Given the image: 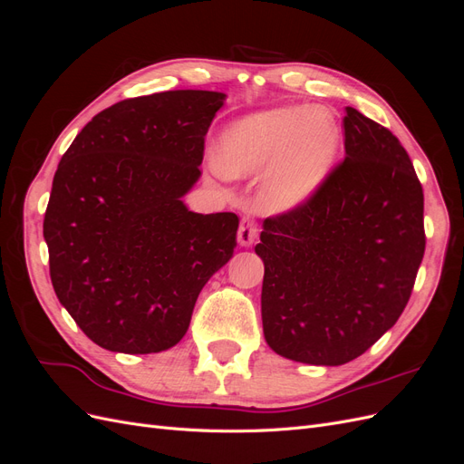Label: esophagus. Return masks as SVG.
Returning a JSON list of instances; mask_svg holds the SVG:
<instances>
[{
	"mask_svg": "<svg viewBox=\"0 0 464 464\" xmlns=\"http://www.w3.org/2000/svg\"><path fill=\"white\" fill-rule=\"evenodd\" d=\"M256 237H257V224L251 218H242L240 230H237V244L249 247L256 242Z\"/></svg>",
	"mask_w": 464,
	"mask_h": 464,
	"instance_id": "obj_1",
	"label": "esophagus"
}]
</instances>
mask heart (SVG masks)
<instances>
[{
  "mask_svg": "<svg viewBox=\"0 0 464 464\" xmlns=\"http://www.w3.org/2000/svg\"><path fill=\"white\" fill-rule=\"evenodd\" d=\"M341 131L323 108H280L232 123L220 139L217 168L224 176L265 172L259 199L269 213L300 207L327 178Z\"/></svg>",
  "mask_w": 464,
  "mask_h": 464,
  "instance_id": "b5f03b06",
  "label": "heart"
}]
</instances>
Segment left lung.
<instances>
[{
	"label": "left lung",
	"instance_id": "1",
	"mask_svg": "<svg viewBox=\"0 0 464 464\" xmlns=\"http://www.w3.org/2000/svg\"><path fill=\"white\" fill-rule=\"evenodd\" d=\"M343 128L344 160L305 203L265 218L256 246L265 341L314 366L354 360L395 325L426 249L409 152L356 108Z\"/></svg>",
	"mask_w": 464,
	"mask_h": 464
}]
</instances>
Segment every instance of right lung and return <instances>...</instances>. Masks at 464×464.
I'll list each match as a JSON object with an SVG mask.
<instances>
[{
	"instance_id": "1",
	"label": "right lung",
	"mask_w": 464,
	"mask_h": 464,
	"mask_svg": "<svg viewBox=\"0 0 464 464\" xmlns=\"http://www.w3.org/2000/svg\"><path fill=\"white\" fill-rule=\"evenodd\" d=\"M224 92L166 91L96 114L62 157L44 215L50 278L92 343L178 344L199 292L236 247L234 213H193L205 135Z\"/></svg>"
}]
</instances>
